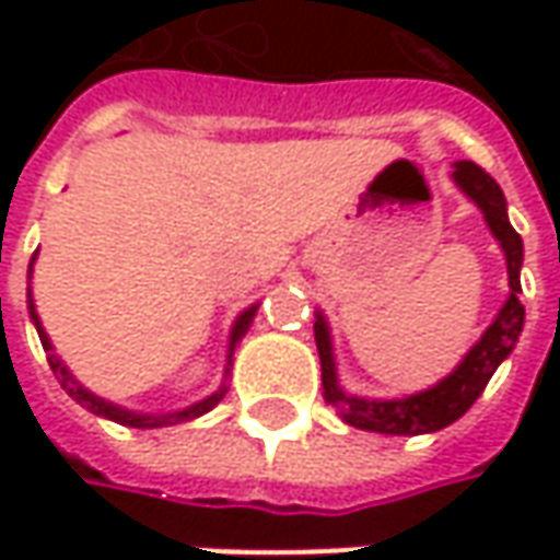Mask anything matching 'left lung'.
<instances>
[{
  "instance_id": "left-lung-1",
  "label": "left lung",
  "mask_w": 560,
  "mask_h": 560,
  "mask_svg": "<svg viewBox=\"0 0 560 560\" xmlns=\"http://www.w3.org/2000/svg\"><path fill=\"white\" fill-rule=\"evenodd\" d=\"M452 177H455V184L462 186L464 196L474 199L477 208L483 211L486 224H489L492 236L499 240V246L505 252L511 295L502 305L499 317L489 324V330L480 336V342L464 355V361L452 374L440 380L433 389H423L418 396L408 398H393V401L346 396L339 389L330 330H327V320L317 314L314 339H317V355H320L324 398L334 408H339V415H342V420L349 427L371 430V433H386V436H418V433H436L442 427L455 423L480 398L489 376L495 374V368L511 355L517 336L524 330V305L517 299V292H521V265H524V243H521L517 230L508 221L505 196H502L499 184L486 174L480 164L458 162Z\"/></svg>"
}]
</instances>
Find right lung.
<instances>
[{
	"instance_id": "right-lung-1",
	"label": "right lung",
	"mask_w": 560,
	"mask_h": 560,
	"mask_svg": "<svg viewBox=\"0 0 560 560\" xmlns=\"http://www.w3.org/2000/svg\"><path fill=\"white\" fill-rule=\"evenodd\" d=\"M33 268V261H31ZM255 312H258V305H252V308H246V312L236 317V324H233V330H230V355H226V361L233 358V346L243 339V334L248 330V324H252V317H255ZM31 317L33 324H36V334H39V342H43V349L49 352V368H52L55 374H58V383H61V389L68 393V396L74 398L77 405H83V408H90L93 415H98V418H108L115 420V423H124V427H137V430H155V427H171V423H184V420H192L199 418V415H205V411H211L221 398H224L226 386H221L218 393H211L208 398H202V401H196V405H189V408H184V411H167V415H137V411H127V408H118V405H112V401H105V398H98L96 393H90L86 386H80L74 380V374L61 364V358L52 355V342H49V336H46V330H43V324H39V317H36V312H33V299H31Z\"/></svg>"
}]
</instances>
